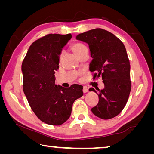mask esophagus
<instances>
[{
    "mask_svg": "<svg viewBox=\"0 0 154 154\" xmlns=\"http://www.w3.org/2000/svg\"><path fill=\"white\" fill-rule=\"evenodd\" d=\"M88 92V88L87 87H83V93H86Z\"/></svg>",
    "mask_w": 154,
    "mask_h": 154,
    "instance_id": "34e87169",
    "label": "esophagus"
}]
</instances>
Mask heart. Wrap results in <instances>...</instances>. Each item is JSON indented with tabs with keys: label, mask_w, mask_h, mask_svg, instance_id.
I'll use <instances>...</instances> for the list:
<instances>
[{
	"label": "heart",
	"mask_w": 154,
	"mask_h": 154,
	"mask_svg": "<svg viewBox=\"0 0 154 154\" xmlns=\"http://www.w3.org/2000/svg\"><path fill=\"white\" fill-rule=\"evenodd\" d=\"M71 48L72 49V51L74 52V54L78 57V58H79V56H82L83 53L88 51L87 46L85 45L84 43L81 42H76L72 44ZM62 56H63V54L62 53L60 54V60L62 59Z\"/></svg>",
	"instance_id": "obj_1"
}]
</instances>
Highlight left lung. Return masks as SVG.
Segmentation results:
<instances>
[{"label": "left lung", "mask_w": 154, "mask_h": 154, "mask_svg": "<svg viewBox=\"0 0 154 154\" xmlns=\"http://www.w3.org/2000/svg\"><path fill=\"white\" fill-rule=\"evenodd\" d=\"M77 40L89 45L92 60L90 71L94 72L93 79L101 77L103 90L91 88L99 98L98 105L92 108L96 116L103 119L118 116L126 106L131 90L130 64L124 43L113 34L102 28L81 33Z\"/></svg>", "instance_id": "1"}]
</instances>
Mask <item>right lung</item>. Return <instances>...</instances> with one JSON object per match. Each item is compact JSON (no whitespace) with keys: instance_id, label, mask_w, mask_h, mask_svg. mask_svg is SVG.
Segmentation results:
<instances>
[{"instance_id":"obj_1","label":"right lung","mask_w":154,"mask_h":154,"mask_svg":"<svg viewBox=\"0 0 154 154\" xmlns=\"http://www.w3.org/2000/svg\"><path fill=\"white\" fill-rule=\"evenodd\" d=\"M72 37L49 34L30 46L22 62L23 90L31 109L45 124L59 126L71 116L72 104L83 96V86L55 84L62 49Z\"/></svg>"}]
</instances>
